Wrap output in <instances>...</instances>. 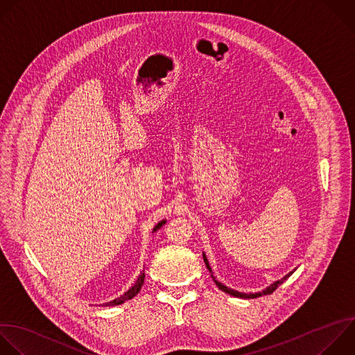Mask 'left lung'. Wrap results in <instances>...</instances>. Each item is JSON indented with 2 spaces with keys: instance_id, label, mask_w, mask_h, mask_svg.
Wrapping results in <instances>:
<instances>
[{
  "instance_id": "8db88e82",
  "label": "left lung",
  "mask_w": 355,
  "mask_h": 355,
  "mask_svg": "<svg viewBox=\"0 0 355 355\" xmlns=\"http://www.w3.org/2000/svg\"><path fill=\"white\" fill-rule=\"evenodd\" d=\"M203 261H205V263H206V268L209 269V272H210V275H211V277H213V280H214V283H216V286L221 290V291H224V293H227V294H230V295H234V297H239V298H258V297H262V295H266V294H272L282 283H284V280H287L291 275H293V272H290L288 275H286L283 279H280V280H277V282H275L273 284H270L266 290H263V291H261V293H255V294H245V293H240V291H235V290H232V288H228V287H225L224 284H221L220 282H217L216 280V277L213 276V272H211V268L209 266V262H207V258H206V255L203 254Z\"/></svg>"
}]
</instances>
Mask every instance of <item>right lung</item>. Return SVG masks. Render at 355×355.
I'll list each match as a JSON object with an SVG mask.
<instances>
[{
  "mask_svg": "<svg viewBox=\"0 0 355 355\" xmlns=\"http://www.w3.org/2000/svg\"><path fill=\"white\" fill-rule=\"evenodd\" d=\"M166 223V220H163V221H160L159 224H156L155 225V228H153V232L155 231H157L163 224ZM144 282H145V273L142 272L141 273V276L138 277V280H137V283L124 294V295H121V297H118V298H115V300H112V301H110V302H105V305L107 306H114V305H120V304H124L125 301H128V300H131V298H134L139 291H141V288H142V286H144Z\"/></svg>",
  "mask_w": 355,
  "mask_h": 355,
  "instance_id": "add662e5",
  "label": "right lung"
}]
</instances>
